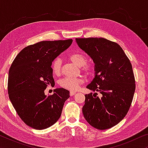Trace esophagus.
<instances>
[{
    "mask_svg": "<svg viewBox=\"0 0 148 148\" xmlns=\"http://www.w3.org/2000/svg\"><path fill=\"white\" fill-rule=\"evenodd\" d=\"M75 94H76L75 92H70L69 95H70L71 96H73V95H75Z\"/></svg>",
    "mask_w": 148,
    "mask_h": 148,
    "instance_id": "1",
    "label": "esophagus"
}]
</instances>
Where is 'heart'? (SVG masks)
Listing matches in <instances>:
<instances>
[{
  "mask_svg": "<svg viewBox=\"0 0 148 148\" xmlns=\"http://www.w3.org/2000/svg\"><path fill=\"white\" fill-rule=\"evenodd\" d=\"M69 58L73 62L79 66H82V70L85 73L91 75L94 74V67L92 64L87 63L88 59L84 54L80 52H75L69 56ZM52 71L54 75H58L61 69V60L60 58H56L52 62ZM84 83V79L82 77H64L59 81V85L62 88L70 91L78 90L79 86Z\"/></svg>",
  "mask_w": 148,
  "mask_h": 148,
  "instance_id": "heart-1",
  "label": "heart"
}]
</instances>
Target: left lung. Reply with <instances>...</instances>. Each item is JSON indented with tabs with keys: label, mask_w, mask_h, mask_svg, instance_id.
Segmentation results:
<instances>
[{
	"label": "left lung",
	"mask_w": 148,
	"mask_h": 148,
	"mask_svg": "<svg viewBox=\"0 0 148 148\" xmlns=\"http://www.w3.org/2000/svg\"><path fill=\"white\" fill-rule=\"evenodd\" d=\"M80 48L95 63V77L87 88L101 98L86 94L82 111L94 128L104 130L115 126L130 108L135 91L132 64L118 44L102 38H76Z\"/></svg>",
	"instance_id": "8db88e82"
}]
</instances>
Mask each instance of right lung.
Segmentation results:
<instances>
[{
  "label": "right lung",
  "mask_w": 148,
  "mask_h": 148,
  "mask_svg": "<svg viewBox=\"0 0 148 148\" xmlns=\"http://www.w3.org/2000/svg\"><path fill=\"white\" fill-rule=\"evenodd\" d=\"M72 42V39L42 41L27 46L12 62L8 77L9 99L21 120L32 128H48L61 115L69 92L56 88L53 94L46 96L44 90L54 84L52 62Z\"/></svg>",
  "instance_id": "right-lung-1"
}]
</instances>
